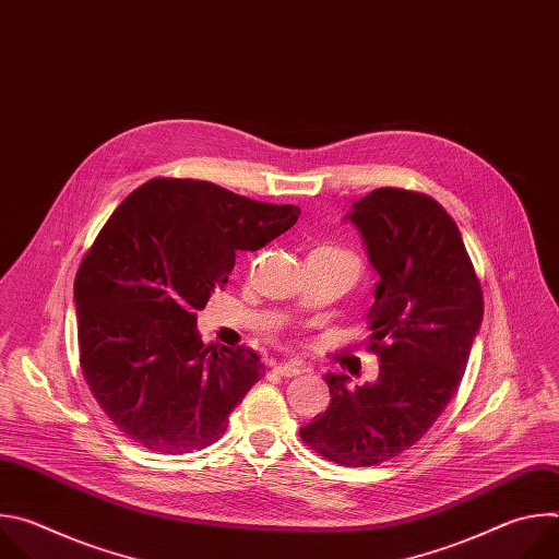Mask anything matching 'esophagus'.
<instances>
[{"label":"esophagus","mask_w":559,"mask_h":559,"mask_svg":"<svg viewBox=\"0 0 559 559\" xmlns=\"http://www.w3.org/2000/svg\"><path fill=\"white\" fill-rule=\"evenodd\" d=\"M274 371L281 373V376L292 378V376H298L302 369L298 365H294V362H278V365H274Z\"/></svg>","instance_id":"34e87169"}]
</instances>
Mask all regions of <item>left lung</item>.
<instances>
[{
    "label": "left lung",
    "mask_w": 559,
    "mask_h": 559,
    "mask_svg": "<svg viewBox=\"0 0 559 559\" xmlns=\"http://www.w3.org/2000/svg\"><path fill=\"white\" fill-rule=\"evenodd\" d=\"M352 221L380 281L369 309L373 382L347 389L328 373L332 403L300 438L343 466H371L414 447L440 418L464 376L485 298L455 221L427 194L378 188Z\"/></svg>",
    "instance_id": "left-lung-1"
}]
</instances>
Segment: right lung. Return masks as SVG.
<instances>
[{
	"label": "right lung",
	"mask_w": 559,
	"mask_h": 559,
	"mask_svg": "<svg viewBox=\"0 0 559 559\" xmlns=\"http://www.w3.org/2000/svg\"><path fill=\"white\" fill-rule=\"evenodd\" d=\"M298 214L207 181L152 179L106 221L74 276L79 362L130 440L179 455L225 433L265 367L246 347L203 345L197 311L236 252L265 248Z\"/></svg>",
	"instance_id": "obj_1"
}]
</instances>
